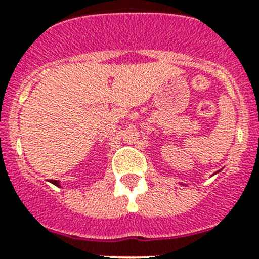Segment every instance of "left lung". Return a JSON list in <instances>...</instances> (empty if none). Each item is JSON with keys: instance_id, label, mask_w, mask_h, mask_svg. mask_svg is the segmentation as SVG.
I'll return each mask as SVG.
<instances>
[{"instance_id": "8db88e82", "label": "left lung", "mask_w": 259, "mask_h": 259, "mask_svg": "<svg viewBox=\"0 0 259 259\" xmlns=\"http://www.w3.org/2000/svg\"><path fill=\"white\" fill-rule=\"evenodd\" d=\"M183 185H187V184H183ZM187 187H188V185H187Z\"/></svg>"}]
</instances>
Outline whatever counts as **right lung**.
Listing matches in <instances>:
<instances>
[{"mask_svg": "<svg viewBox=\"0 0 259 259\" xmlns=\"http://www.w3.org/2000/svg\"><path fill=\"white\" fill-rule=\"evenodd\" d=\"M50 183H52V184H53V185H56V187L61 188V184H60V181H57V180H51Z\"/></svg>", "mask_w": 259, "mask_h": 259, "instance_id": "add662e5", "label": "right lung"}]
</instances>
